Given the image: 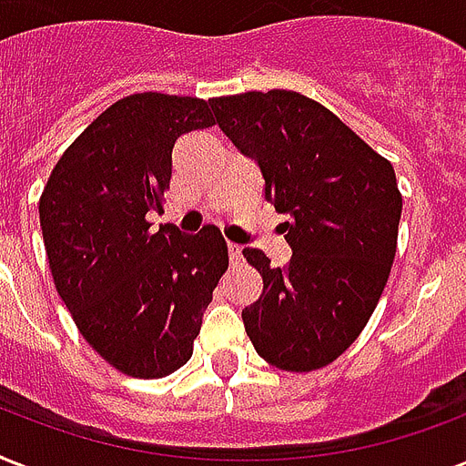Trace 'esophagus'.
Here are the masks:
<instances>
[{
	"mask_svg": "<svg viewBox=\"0 0 466 466\" xmlns=\"http://www.w3.org/2000/svg\"><path fill=\"white\" fill-rule=\"evenodd\" d=\"M227 251H229V261L234 263H239L241 261V247L239 244H227Z\"/></svg>",
	"mask_w": 466,
	"mask_h": 466,
	"instance_id": "1",
	"label": "esophagus"
}]
</instances>
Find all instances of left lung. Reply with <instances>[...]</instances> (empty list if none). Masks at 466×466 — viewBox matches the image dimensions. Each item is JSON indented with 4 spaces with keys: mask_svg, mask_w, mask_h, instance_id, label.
I'll return each instance as SVG.
<instances>
[{
    "mask_svg": "<svg viewBox=\"0 0 466 466\" xmlns=\"http://www.w3.org/2000/svg\"><path fill=\"white\" fill-rule=\"evenodd\" d=\"M210 106L222 133L261 168L266 200L290 215L288 266L244 248L263 278L261 298L241 311L247 336L276 368H326L360 336L390 278L401 218L394 167L298 91H247Z\"/></svg>",
    "mask_w": 466,
    "mask_h": 466,
    "instance_id": "8db88e82",
    "label": "left lung"
}]
</instances>
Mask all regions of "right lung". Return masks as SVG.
I'll use <instances>...</instances> for the list:
<instances>
[{
    "instance_id": "1",
    "label": "right lung",
    "mask_w": 466,
    "mask_h": 466,
    "mask_svg": "<svg viewBox=\"0 0 466 466\" xmlns=\"http://www.w3.org/2000/svg\"><path fill=\"white\" fill-rule=\"evenodd\" d=\"M215 126L208 101L157 91L106 108L60 161L40 196L55 288L86 343L123 375L159 380L193 355L203 311L229 266L225 237L174 225L152 232L183 133Z\"/></svg>"
}]
</instances>
